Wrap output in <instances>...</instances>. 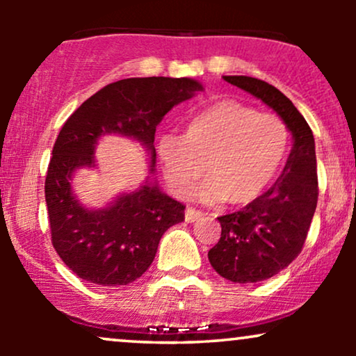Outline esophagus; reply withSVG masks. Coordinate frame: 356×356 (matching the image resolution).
Returning a JSON list of instances; mask_svg holds the SVG:
<instances>
[{
  "instance_id": "esophagus-1",
  "label": "esophagus",
  "mask_w": 356,
  "mask_h": 356,
  "mask_svg": "<svg viewBox=\"0 0 356 356\" xmlns=\"http://www.w3.org/2000/svg\"><path fill=\"white\" fill-rule=\"evenodd\" d=\"M202 216H204V212L194 209V207H187V209H186V220H187V222H194V220L201 219Z\"/></svg>"
}]
</instances>
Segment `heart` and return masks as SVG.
Instances as JSON below:
<instances>
[{
	"mask_svg": "<svg viewBox=\"0 0 356 356\" xmlns=\"http://www.w3.org/2000/svg\"><path fill=\"white\" fill-rule=\"evenodd\" d=\"M288 127L277 115L222 100L187 122L184 137H164L157 152L170 191L191 195L206 164L212 174L197 195L204 202L249 204L275 182L288 152Z\"/></svg>",
	"mask_w": 356,
	"mask_h": 356,
	"instance_id": "heart-1",
	"label": "heart"
}]
</instances>
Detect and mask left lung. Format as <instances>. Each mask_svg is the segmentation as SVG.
Listing matches in <instances>:
<instances>
[{"label":"left lung","mask_w":356,"mask_h":356,"mask_svg":"<svg viewBox=\"0 0 356 356\" xmlns=\"http://www.w3.org/2000/svg\"><path fill=\"white\" fill-rule=\"evenodd\" d=\"M224 80L263 100L293 136L283 174L246 207L218 218L220 239L207 252L211 266L222 277L257 283L283 271L303 249L318 202L314 138L305 117L276 87L243 75Z\"/></svg>","instance_id":"left-lung-1"}]
</instances>
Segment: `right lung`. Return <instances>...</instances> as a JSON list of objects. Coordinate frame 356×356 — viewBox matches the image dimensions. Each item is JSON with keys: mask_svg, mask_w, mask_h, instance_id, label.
<instances>
[{"mask_svg": "<svg viewBox=\"0 0 356 356\" xmlns=\"http://www.w3.org/2000/svg\"><path fill=\"white\" fill-rule=\"evenodd\" d=\"M202 85L192 79L147 76L107 85L85 100L61 127L44 179L51 244L81 280L99 286L129 284L152 264L162 234L184 220L186 206L147 177L138 191L105 209H87L72 192V175L95 165V144L107 134L140 142L155 165V129L174 105Z\"/></svg>", "mask_w": 356, "mask_h": 356, "instance_id": "obj_1", "label": "right lung"}]
</instances>
